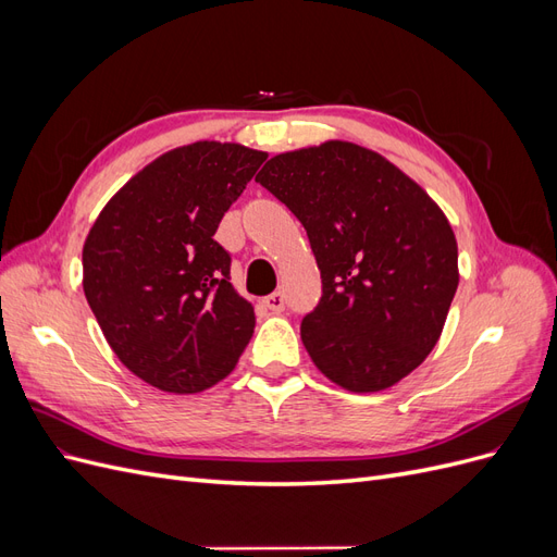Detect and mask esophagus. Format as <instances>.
Returning a JSON list of instances; mask_svg holds the SVG:
<instances>
[{"instance_id":"1","label":"esophagus","mask_w":557,"mask_h":557,"mask_svg":"<svg viewBox=\"0 0 557 557\" xmlns=\"http://www.w3.org/2000/svg\"><path fill=\"white\" fill-rule=\"evenodd\" d=\"M262 305L269 309V311H283L285 309V295L283 293H272V295H267L264 299H262Z\"/></svg>"}]
</instances>
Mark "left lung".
Masks as SVG:
<instances>
[{
	"label": "left lung",
	"instance_id": "left-lung-1",
	"mask_svg": "<svg viewBox=\"0 0 557 557\" xmlns=\"http://www.w3.org/2000/svg\"><path fill=\"white\" fill-rule=\"evenodd\" d=\"M256 181L305 225L323 295L301 342L330 381L376 393L440 342L458 244L430 195L374 150L327 141L269 160Z\"/></svg>",
	"mask_w": 557,
	"mask_h": 557
}]
</instances>
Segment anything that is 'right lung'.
Wrapping results in <instances>:
<instances>
[{
	"label": "right lung",
	"mask_w": 557,
	"mask_h": 557,
	"mask_svg": "<svg viewBox=\"0 0 557 557\" xmlns=\"http://www.w3.org/2000/svg\"><path fill=\"white\" fill-rule=\"evenodd\" d=\"M264 160L239 144L170 150L117 190L83 246V290L109 346L164 393L207 391L250 342L256 313L213 234Z\"/></svg>",
	"instance_id": "1"
}]
</instances>
